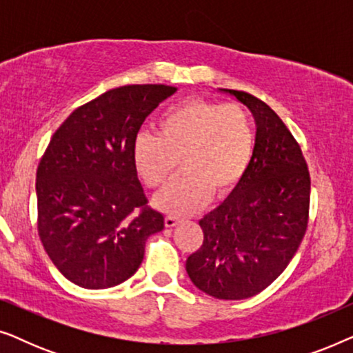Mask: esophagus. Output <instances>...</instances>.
Wrapping results in <instances>:
<instances>
[{"label": "esophagus", "mask_w": 353, "mask_h": 353, "mask_svg": "<svg viewBox=\"0 0 353 353\" xmlns=\"http://www.w3.org/2000/svg\"><path fill=\"white\" fill-rule=\"evenodd\" d=\"M180 221L181 220L175 215H167L165 216V226H167V228H173V226H176L178 223H180Z\"/></svg>", "instance_id": "esophagus-1"}]
</instances>
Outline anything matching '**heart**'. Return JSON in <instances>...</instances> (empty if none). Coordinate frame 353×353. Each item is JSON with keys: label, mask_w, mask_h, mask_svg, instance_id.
I'll list each match as a JSON object with an SVG mask.
<instances>
[{"label": "heart", "mask_w": 353, "mask_h": 353, "mask_svg": "<svg viewBox=\"0 0 353 353\" xmlns=\"http://www.w3.org/2000/svg\"><path fill=\"white\" fill-rule=\"evenodd\" d=\"M157 127L159 134L143 132L134 138L132 159L139 180L151 190L170 178L181 159V175L154 199L168 214H191L210 194H231L252 163L255 132L238 104L188 99L163 110Z\"/></svg>", "instance_id": "b5f03b06"}]
</instances>
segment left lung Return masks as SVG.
Masks as SVG:
<instances>
[{
    "mask_svg": "<svg viewBox=\"0 0 353 353\" xmlns=\"http://www.w3.org/2000/svg\"><path fill=\"white\" fill-rule=\"evenodd\" d=\"M220 91L252 112L254 159L236 190L199 220L204 241L188 257L186 272L202 292L241 301L268 288L296 255L308 223L310 173L301 146L270 105L244 91Z\"/></svg>",
    "mask_w": 353,
    "mask_h": 353,
    "instance_id": "left-lung-1",
    "label": "left lung"
}]
</instances>
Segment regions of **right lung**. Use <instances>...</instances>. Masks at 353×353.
Returning a JSON list of instances; mask_svg holds the SVG:
<instances>
[{
	"mask_svg": "<svg viewBox=\"0 0 353 353\" xmlns=\"http://www.w3.org/2000/svg\"><path fill=\"white\" fill-rule=\"evenodd\" d=\"M175 86L127 85L75 109L37 170L38 234L51 262L85 289L133 276L163 215L148 207L133 167L134 138Z\"/></svg>",
	"mask_w": 353,
	"mask_h": 353,
	"instance_id": "add662e5",
	"label": "right lung"
}]
</instances>
